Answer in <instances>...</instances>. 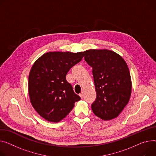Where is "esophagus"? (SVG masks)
<instances>
[{"mask_svg":"<svg viewBox=\"0 0 156 156\" xmlns=\"http://www.w3.org/2000/svg\"><path fill=\"white\" fill-rule=\"evenodd\" d=\"M79 95H80V97L81 98H83V92H81L80 93V94H79Z\"/></svg>","mask_w":156,"mask_h":156,"instance_id":"obj_1","label":"esophagus"}]
</instances>
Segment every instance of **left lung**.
<instances>
[{
  "mask_svg": "<svg viewBox=\"0 0 156 156\" xmlns=\"http://www.w3.org/2000/svg\"><path fill=\"white\" fill-rule=\"evenodd\" d=\"M85 60L92 67L97 98L91 104L95 115L109 120L117 117L128 103L132 82L127 63L120 55L108 49L84 52Z\"/></svg>",
  "mask_w": 156,
  "mask_h": 156,
  "instance_id": "obj_1",
  "label": "left lung"
}]
</instances>
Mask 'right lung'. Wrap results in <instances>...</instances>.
<instances>
[{
  "label": "right lung",
  "mask_w": 156,
  "mask_h": 156,
  "mask_svg": "<svg viewBox=\"0 0 156 156\" xmlns=\"http://www.w3.org/2000/svg\"><path fill=\"white\" fill-rule=\"evenodd\" d=\"M83 56L84 52H49L31 68L28 81L30 103L46 120L61 121L81 99L66 81V75Z\"/></svg>",
  "instance_id": "obj_1"
}]
</instances>
